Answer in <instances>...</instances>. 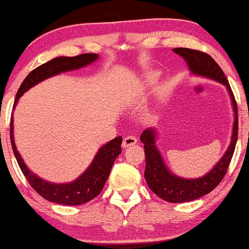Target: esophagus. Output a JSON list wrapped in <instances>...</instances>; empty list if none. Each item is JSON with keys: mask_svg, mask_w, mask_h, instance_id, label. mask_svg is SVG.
Instances as JSON below:
<instances>
[{"mask_svg": "<svg viewBox=\"0 0 249 249\" xmlns=\"http://www.w3.org/2000/svg\"><path fill=\"white\" fill-rule=\"evenodd\" d=\"M137 144V138L135 137V136H127V137H124V142H122V147L124 148H127L129 146H132Z\"/></svg>", "mask_w": 249, "mask_h": 249, "instance_id": "1", "label": "esophagus"}]
</instances>
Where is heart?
Returning <instances> with one entry per match:
<instances>
[{
	"mask_svg": "<svg viewBox=\"0 0 249 249\" xmlns=\"http://www.w3.org/2000/svg\"><path fill=\"white\" fill-rule=\"evenodd\" d=\"M156 78H158V74H156L155 72L147 73L144 77V83L146 85H152V84H154L155 81H156Z\"/></svg>",
	"mask_w": 249,
	"mask_h": 249,
	"instance_id": "b5f03b06",
	"label": "heart"
}]
</instances>
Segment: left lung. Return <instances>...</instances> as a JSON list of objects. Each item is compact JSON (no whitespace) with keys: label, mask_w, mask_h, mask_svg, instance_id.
<instances>
[{"label":"left lung","mask_w":249,"mask_h":249,"mask_svg":"<svg viewBox=\"0 0 249 249\" xmlns=\"http://www.w3.org/2000/svg\"><path fill=\"white\" fill-rule=\"evenodd\" d=\"M173 52L183 57L192 73L219 81L224 85L230 95L234 113L232 136H231L229 147L220 161L214 165V168L200 178L186 179L176 176L175 173L170 171L156 147L155 129L148 128L142 131L141 141L144 144L146 158L144 175L148 187L165 202L185 203L192 202L212 192L226 176L228 166L232 159L238 137V107L229 81L213 57L200 51L185 49V47H177V49H173Z\"/></svg>","instance_id":"1"}]
</instances>
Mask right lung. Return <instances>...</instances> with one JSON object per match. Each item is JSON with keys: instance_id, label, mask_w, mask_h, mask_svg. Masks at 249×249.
Segmentation results:
<instances>
[{"instance_id": "1", "label": "right lung", "mask_w": 249, "mask_h": 249, "mask_svg": "<svg viewBox=\"0 0 249 249\" xmlns=\"http://www.w3.org/2000/svg\"><path fill=\"white\" fill-rule=\"evenodd\" d=\"M97 59V54L85 53L72 57L59 56L37 67L25 78L21 86L19 87L18 93L16 95L13 108L16 107L17 102L22 96V94L40 81L61 72L80 69V68L93 63ZM10 139H11V146L17 162H18L23 176L26 177L27 181L36 190V193H38L43 198L47 199L49 202L69 206L80 205V204L89 202L102 192L111 172L112 165H113L118 155L121 153L122 142V137L119 136V137H115L111 142H108L107 144L102 146L98 149L97 154L95 155L93 162L88 166V169L74 181L68 183H53L39 178L38 176H36L35 173H33L27 168L25 162L21 159V155L17 151L15 144L12 115L11 120H10Z\"/></svg>"}]
</instances>
